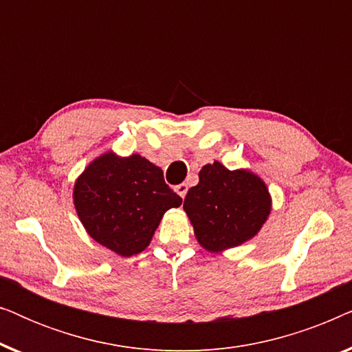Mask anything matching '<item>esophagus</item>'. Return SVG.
I'll use <instances>...</instances> for the list:
<instances>
[{
  "label": "esophagus",
  "mask_w": 352,
  "mask_h": 352,
  "mask_svg": "<svg viewBox=\"0 0 352 352\" xmlns=\"http://www.w3.org/2000/svg\"><path fill=\"white\" fill-rule=\"evenodd\" d=\"M175 190L181 195V199H184L186 194H187V184H184V182H182V184H177L175 187Z\"/></svg>",
  "instance_id": "esophagus-1"
}]
</instances>
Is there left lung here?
I'll return each mask as SVG.
<instances>
[{
    "instance_id": "left-lung-1",
    "label": "left lung",
    "mask_w": 352,
    "mask_h": 352,
    "mask_svg": "<svg viewBox=\"0 0 352 352\" xmlns=\"http://www.w3.org/2000/svg\"><path fill=\"white\" fill-rule=\"evenodd\" d=\"M199 179L187 192L184 211L201 247L218 253L258 234L271 213V195L256 175L214 162L201 168Z\"/></svg>"
}]
</instances>
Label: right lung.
<instances>
[{"label":"right lung","mask_w":352,"mask_h":352,"mask_svg":"<svg viewBox=\"0 0 352 352\" xmlns=\"http://www.w3.org/2000/svg\"><path fill=\"white\" fill-rule=\"evenodd\" d=\"M74 201L96 242L133 256L148 247L162 216L182 199L163 179L160 168L144 157L120 158L109 152L76 179Z\"/></svg>","instance_id":"right-lung-1"}]
</instances>
